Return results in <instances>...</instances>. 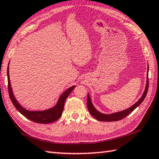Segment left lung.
Returning <instances> with one entry per match:
<instances>
[{"mask_svg": "<svg viewBox=\"0 0 159 159\" xmlns=\"http://www.w3.org/2000/svg\"><path fill=\"white\" fill-rule=\"evenodd\" d=\"M148 70H149V67H148ZM148 88H149V79H148V78H147V84H146V88L145 89V92H144L143 96L141 97L140 99L138 100V102L135 103V104L131 106L130 108L125 110V111L115 112V113L108 114V115L103 114V113H102V112H100L98 111H97V110L95 109V108L94 107V106L92 105V103L91 102L89 95L88 94L87 106H88V111L89 112V113H90L92 116L95 118V119H97L99 121H102V122H113V121L120 120L127 116V115L131 113V112L134 111L138 106L140 105V103L143 102V100L145 99L147 94H148Z\"/></svg>", "mask_w": 159, "mask_h": 159, "instance_id": "8db88e82", "label": "left lung"}]
</instances>
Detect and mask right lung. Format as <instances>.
<instances>
[{"mask_svg": "<svg viewBox=\"0 0 159 159\" xmlns=\"http://www.w3.org/2000/svg\"><path fill=\"white\" fill-rule=\"evenodd\" d=\"M7 81H8V92H9L10 98L12 102L14 107L16 108L20 113L22 114L24 117L28 120L33 121L34 122L40 124H48L53 122L61 117L63 109H64L65 102L67 97L70 95L71 92L73 90L76 86L74 85L67 89L61 96L60 97L57 104L52 108L43 111H29L25 110L24 108L19 104L18 102L14 97L12 90H11L10 80L9 76V67H7Z\"/></svg>", "mask_w": 159, "mask_h": 159, "instance_id": "add662e5", "label": "right lung"}]
</instances>
